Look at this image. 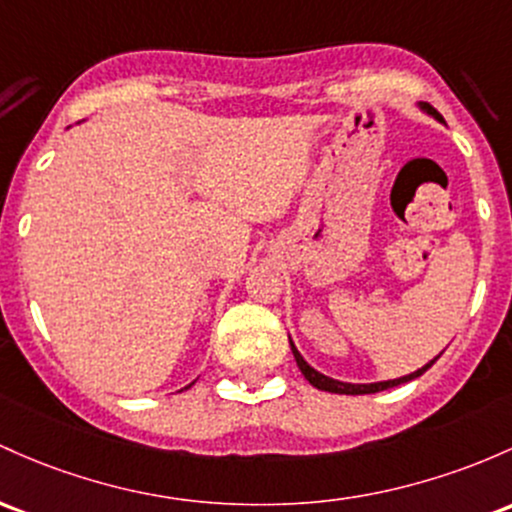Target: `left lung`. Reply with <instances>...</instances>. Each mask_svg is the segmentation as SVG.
I'll return each instance as SVG.
<instances>
[{
	"mask_svg": "<svg viewBox=\"0 0 512 512\" xmlns=\"http://www.w3.org/2000/svg\"><path fill=\"white\" fill-rule=\"evenodd\" d=\"M418 106H420V104H418ZM420 111H425V114L432 116V119H435V121L445 123V121H442V116L437 114V111L432 109V106H420ZM289 345H291V352H294V359H296V364H299L301 374L306 376V379H308V384H311V386H316V389H320V391H328V393H347V396H362V393H376V391H386V389H393V386L408 384V381L418 379L420 374H425V372H428V369L432 367V364L437 362V357H440V355H437L435 359H430L428 364H423V367H420V369H415V372L406 374V376H398V379L374 381V384H350V381H340V379H333V376H328V374L318 372L316 367H311V364H308L306 359H303V355H301V352H299V347L294 345V340H291V338H289Z\"/></svg>",
	"mask_w": 512,
	"mask_h": 512,
	"instance_id": "8db88e82",
	"label": "left lung"
}]
</instances>
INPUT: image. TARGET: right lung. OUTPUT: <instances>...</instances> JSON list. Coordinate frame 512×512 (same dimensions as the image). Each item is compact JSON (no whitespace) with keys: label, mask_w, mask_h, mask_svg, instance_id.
Listing matches in <instances>:
<instances>
[{"label":"right lung","mask_w":512,"mask_h":512,"mask_svg":"<svg viewBox=\"0 0 512 512\" xmlns=\"http://www.w3.org/2000/svg\"><path fill=\"white\" fill-rule=\"evenodd\" d=\"M67 128H70V126H67ZM189 386H192V384H189Z\"/></svg>","instance_id":"1"}]
</instances>
